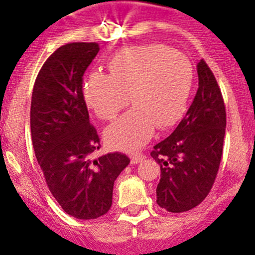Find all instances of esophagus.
I'll return each instance as SVG.
<instances>
[{
  "instance_id": "1",
  "label": "esophagus",
  "mask_w": 255,
  "mask_h": 255,
  "mask_svg": "<svg viewBox=\"0 0 255 255\" xmlns=\"http://www.w3.org/2000/svg\"><path fill=\"white\" fill-rule=\"evenodd\" d=\"M144 157H145V156H144L143 153H133V155H131V163L139 164L140 161H143Z\"/></svg>"
}]
</instances>
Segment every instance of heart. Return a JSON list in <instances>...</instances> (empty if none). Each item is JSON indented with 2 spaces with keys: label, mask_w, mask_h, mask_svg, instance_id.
Here are the masks:
<instances>
[{
  "label": "heart",
  "mask_w": 255,
  "mask_h": 255,
  "mask_svg": "<svg viewBox=\"0 0 255 255\" xmlns=\"http://www.w3.org/2000/svg\"><path fill=\"white\" fill-rule=\"evenodd\" d=\"M108 70L88 75L83 88L88 106L100 119L112 120L131 100L135 103L106 129L110 145L136 151L156 128L181 119L193 83V67L184 54L163 43L129 46L108 61Z\"/></svg>",
  "instance_id": "heart-1"
}]
</instances>
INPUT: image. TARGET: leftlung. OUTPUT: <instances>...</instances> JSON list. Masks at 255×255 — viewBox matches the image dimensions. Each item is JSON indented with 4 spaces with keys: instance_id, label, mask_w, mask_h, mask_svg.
Instances as JSON below:
<instances>
[{
    "instance_id": "obj_1",
    "label": "left lung",
    "mask_w": 255,
    "mask_h": 255,
    "mask_svg": "<svg viewBox=\"0 0 255 255\" xmlns=\"http://www.w3.org/2000/svg\"><path fill=\"white\" fill-rule=\"evenodd\" d=\"M198 90L184 119L167 139L153 147L160 164L156 202L172 213L196 208L209 194L221 163L226 111L212 70L198 62Z\"/></svg>"
}]
</instances>
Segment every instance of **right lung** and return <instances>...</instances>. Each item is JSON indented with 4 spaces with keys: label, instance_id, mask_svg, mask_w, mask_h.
<instances>
[{
    "label": "right lung",
    "instance_id": "add662e5",
    "mask_svg": "<svg viewBox=\"0 0 255 255\" xmlns=\"http://www.w3.org/2000/svg\"><path fill=\"white\" fill-rule=\"evenodd\" d=\"M98 51L95 42L55 50L38 73L30 108L34 152L46 184L62 209L79 220L107 213L114 182L129 164L119 152L91 159L100 139L88 119L83 75Z\"/></svg>",
    "mask_w": 255,
    "mask_h": 255
}]
</instances>
